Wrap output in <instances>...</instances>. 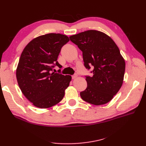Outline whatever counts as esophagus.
Returning <instances> with one entry per match:
<instances>
[{
	"label": "esophagus",
	"instance_id": "34e87169",
	"mask_svg": "<svg viewBox=\"0 0 146 146\" xmlns=\"http://www.w3.org/2000/svg\"><path fill=\"white\" fill-rule=\"evenodd\" d=\"M77 74H74V75H73V76H72V79H75V78H76L77 77Z\"/></svg>",
	"mask_w": 146,
	"mask_h": 146
}]
</instances>
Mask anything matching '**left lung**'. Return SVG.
<instances>
[{
	"instance_id": "1",
	"label": "left lung",
	"mask_w": 146,
	"mask_h": 146,
	"mask_svg": "<svg viewBox=\"0 0 146 146\" xmlns=\"http://www.w3.org/2000/svg\"><path fill=\"white\" fill-rule=\"evenodd\" d=\"M82 51L84 65L93 66L92 77L86 76V89L80 92L82 99L94 105L111 100L121 88L125 63L118 47L107 35L90 30L69 37Z\"/></svg>"
}]
</instances>
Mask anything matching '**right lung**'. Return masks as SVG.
<instances>
[{
  "mask_svg": "<svg viewBox=\"0 0 146 146\" xmlns=\"http://www.w3.org/2000/svg\"><path fill=\"white\" fill-rule=\"evenodd\" d=\"M69 41L66 35L48 33L32 39L22 52L17 81L22 92L35 107L50 108L63 99L72 77L52 72L55 66L62 67L57 58Z\"/></svg>",
  "mask_w": 146,
  "mask_h": 146,
  "instance_id": "right-lung-1",
  "label": "right lung"
}]
</instances>
